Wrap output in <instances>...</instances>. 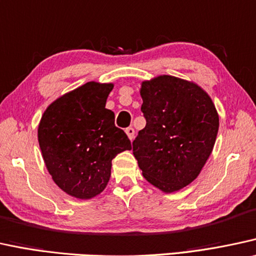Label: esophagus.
Wrapping results in <instances>:
<instances>
[{
    "label": "esophagus",
    "instance_id": "34e87169",
    "mask_svg": "<svg viewBox=\"0 0 256 256\" xmlns=\"http://www.w3.org/2000/svg\"><path fill=\"white\" fill-rule=\"evenodd\" d=\"M125 132H126V134H128V137L130 140H132V139L134 138V130L132 128H128L125 130Z\"/></svg>",
    "mask_w": 256,
    "mask_h": 256
}]
</instances>
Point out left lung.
<instances>
[{
  "instance_id": "8db88e82",
  "label": "left lung",
  "mask_w": 256,
  "mask_h": 256,
  "mask_svg": "<svg viewBox=\"0 0 256 256\" xmlns=\"http://www.w3.org/2000/svg\"><path fill=\"white\" fill-rule=\"evenodd\" d=\"M140 96L146 125L132 143L134 156L148 183L166 194L178 192L208 160L218 113L202 87L172 76L145 80Z\"/></svg>"
}]
</instances>
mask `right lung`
Returning a JSON list of instances; mask_svg holds the SVG:
<instances>
[{
  "label": "right lung",
  "instance_id": "right-lung-1",
  "mask_svg": "<svg viewBox=\"0 0 256 256\" xmlns=\"http://www.w3.org/2000/svg\"><path fill=\"white\" fill-rule=\"evenodd\" d=\"M113 84L96 82L64 93L46 108L38 128L42 158L54 183L79 200L99 195L111 177L112 160L131 142L105 108Z\"/></svg>",
  "mask_w": 256,
  "mask_h": 256
}]
</instances>
